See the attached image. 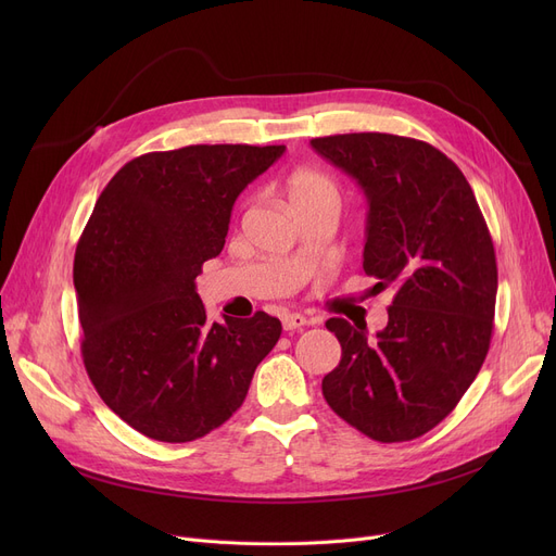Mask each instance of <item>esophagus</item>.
<instances>
[{
  "label": "esophagus",
  "instance_id": "esophagus-1",
  "mask_svg": "<svg viewBox=\"0 0 556 556\" xmlns=\"http://www.w3.org/2000/svg\"><path fill=\"white\" fill-rule=\"evenodd\" d=\"M281 325L286 331H302L308 325V319L302 313H286L281 317Z\"/></svg>",
  "mask_w": 556,
  "mask_h": 556
}]
</instances>
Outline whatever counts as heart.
Listing matches in <instances>:
<instances>
[{
  "label": "heart",
  "instance_id": "1",
  "mask_svg": "<svg viewBox=\"0 0 556 556\" xmlns=\"http://www.w3.org/2000/svg\"><path fill=\"white\" fill-rule=\"evenodd\" d=\"M283 193L290 212H298L313 204L338 207V187L327 173L315 168H295L283 182Z\"/></svg>",
  "mask_w": 556,
  "mask_h": 556
}]
</instances>
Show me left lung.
I'll return each mask as SVG.
<instances>
[{
	"label": "left lung",
	"mask_w": 556,
	"mask_h": 556,
	"mask_svg": "<svg viewBox=\"0 0 556 556\" xmlns=\"http://www.w3.org/2000/svg\"><path fill=\"white\" fill-rule=\"evenodd\" d=\"M311 146L365 191L363 270L394 288L376 340L327 319L342 358L323 394L376 442L417 440L453 413L486 358L498 293L489 227L464 173L426 141L349 132Z\"/></svg>",
	"instance_id": "left-lung-1"
}]
</instances>
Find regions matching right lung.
<instances>
[{
    "label": "right lung",
    "mask_w": 556,
    "mask_h": 556,
    "mask_svg": "<svg viewBox=\"0 0 556 556\" xmlns=\"http://www.w3.org/2000/svg\"><path fill=\"white\" fill-rule=\"evenodd\" d=\"M286 146L146 153L101 191L74 256L80 354L103 403L155 442L185 444L239 410L281 336L268 313L210 323L195 277L220 254L239 193Z\"/></svg>",
    "instance_id": "obj_1"
}]
</instances>
